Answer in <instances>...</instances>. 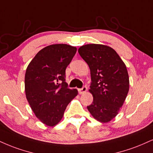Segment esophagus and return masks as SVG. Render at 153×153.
Here are the masks:
<instances>
[{
    "label": "esophagus",
    "mask_w": 153,
    "mask_h": 153,
    "mask_svg": "<svg viewBox=\"0 0 153 153\" xmlns=\"http://www.w3.org/2000/svg\"><path fill=\"white\" fill-rule=\"evenodd\" d=\"M86 91H87V87H85V86H84V87L80 88V89H78V93H79V94H80V95L84 94Z\"/></svg>",
    "instance_id": "1"
}]
</instances>
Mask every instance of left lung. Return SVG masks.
<instances>
[{"mask_svg": "<svg viewBox=\"0 0 153 153\" xmlns=\"http://www.w3.org/2000/svg\"><path fill=\"white\" fill-rule=\"evenodd\" d=\"M91 71L89 92L93 101L87 108L100 123H108L118 114L129 91L126 65L113 48L102 44H87L78 49Z\"/></svg>", "mask_w": 153, "mask_h": 153, "instance_id": "obj_1", "label": "left lung"}]
</instances>
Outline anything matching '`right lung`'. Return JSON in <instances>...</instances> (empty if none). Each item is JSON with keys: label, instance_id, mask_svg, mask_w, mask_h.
Wrapping results in <instances>:
<instances>
[{"label": "right lung", "instance_id": "1", "mask_svg": "<svg viewBox=\"0 0 153 153\" xmlns=\"http://www.w3.org/2000/svg\"><path fill=\"white\" fill-rule=\"evenodd\" d=\"M77 48L67 44H53L38 52L27 65L25 92L27 102L40 122L49 127L61 120L66 107L78 95L68 88L65 69Z\"/></svg>", "mask_w": 153, "mask_h": 153}]
</instances>
